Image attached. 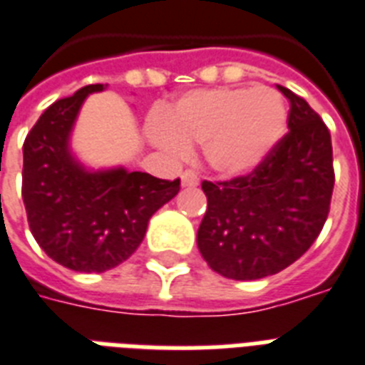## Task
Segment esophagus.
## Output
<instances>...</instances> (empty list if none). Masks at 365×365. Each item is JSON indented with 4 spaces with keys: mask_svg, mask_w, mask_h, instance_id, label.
Here are the masks:
<instances>
[{
    "mask_svg": "<svg viewBox=\"0 0 365 365\" xmlns=\"http://www.w3.org/2000/svg\"><path fill=\"white\" fill-rule=\"evenodd\" d=\"M182 185L183 187H195V185H199V176H197V172H182Z\"/></svg>",
    "mask_w": 365,
    "mask_h": 365,
    "instance_id": "esophagus-1",
    "label": "esophagus"
}]
</instances>
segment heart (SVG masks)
<instances>
[{"instance_id": "1", "label": "heart", "mask_w": 365, "mask_h": 365, "mask_svg": "<svg viewBox=\"0 0 365 365\" xmlns=\"http://www.w3.org/2000/svg\"><path fill=\"white\" fill-rule=\"evenodd\" d=\"M288 111L269 87L197 88L182 94L148 125L149 140L174 159L202 145L206 165L223 178L257 170L282 142Z\"/></svg>"}]
</instances>
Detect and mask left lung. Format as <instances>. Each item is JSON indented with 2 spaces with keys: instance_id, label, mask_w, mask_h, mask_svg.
Listing matches in <instances>:
<instances>
[{
  "instance_id": "left-lung-1",
  "label": "left lung",
  "mask_w": 365,
  "mask_h": 365,
  "mask_svg": "<svg viewBox=\"0 0 365 365\" xmlns=\"http://www.w3.org/2000/svg\"><path fill=\"white\" fill-rule=\"evenodd\" d=\"M288 128L263 165L227 182H202L208 206L197 246L212 271L233 280L271 277L297 261L322 231L334 193L328 126L289 88Z\"/></svg>"
}]
</instances>
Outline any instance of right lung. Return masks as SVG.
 Here are the masks:
<instances>
[{
	"mask_svg": "<svg viewBox=\"0 0 365 365\" xmlns=\"http://www.w3.org/2000/svg\"><path fill=\"white\" fill-rule=\"evenodd\" d=\"M104 85H87L43 111L24 140L22 200L43 252L77 272H104L130 257L149 217L180 191V178L159 180L125 168L87 170L70 151L83 100Z\"/></svg>",
	"mask_w": 365,
	"mask_h": 365,
	"instance_id": "obj_1",
	"label": "right lung"
}]
</instances>
